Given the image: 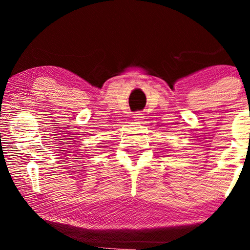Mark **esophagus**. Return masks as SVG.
Masks as SVG:
<instances>
[{"label":"esophagus","mask_w":250,"mask_h":250,"mask_svg":"<svg viewBox=\"0 0 250 250\" xmlns=\"http://www.w3.org/2000/svg\"><path fill=\"white\" fill-rule=\"evenodd\" d=\"M134 120L135 121H141V119H143V114L141 111H136V113L134 114Z\"/></svg>","instance_id":"34e87169"}]
</instances>
